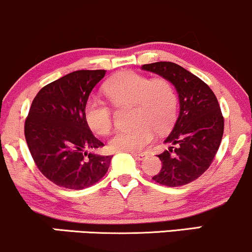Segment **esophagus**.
I'll return each instance as SVG.
<instances>
[{"instance_id":"34e87169","label":"esophagus","mask_w":252,"mask_h":252,"mask_svg":"<svg viewBox=\"0 0 252 252\" xmlns=\"http://www.w3.org/2000/svg\"><path fill=\"white\" fill-rule=\"evenodd\" d=\"M131 154L134 158H137V160H143V158L147 156V153H144V152L143 153H131Z\"/></svg>"}]
</instances>
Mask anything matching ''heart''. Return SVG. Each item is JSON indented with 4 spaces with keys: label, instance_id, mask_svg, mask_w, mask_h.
I'll return each instance as SVG.
<instances>
[{
    "label": "heart",
    "instance_id": "heart-1",
    "mask_svg": "<svg viewBox=\"0 0 252 252\" xmlns=\"http://www.w3.org/2000/svg\"><path fill=\"white\" fill-rule=\"evenodd\" d=\"M110 102L118 106L132 105L135 128L121 130L110 140L115 152H138L152 142L154 130L168 131L178 114V94L166 78L150 79L134 71L118 73L104 85ZM85 120L94 134L108 135L112 128V109L102 99L92 98L85 105Z\"/></svg>",
    "mask_w": 252,
    "mask_h": 252
}]
</instances>
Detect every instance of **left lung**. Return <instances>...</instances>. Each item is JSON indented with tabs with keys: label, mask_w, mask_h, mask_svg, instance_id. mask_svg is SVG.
I'll list each match as a JSON object with an SVG mask.
<instances>
[{
	"label": "left lung",
	"mask_w": 252,
	"mask_h": 252,
	"mask_svg": "<svg viewBox=\"0 0 252 252\" xmlns=\"http://www.w3.org/2000/svg\"><path fill=\"white\" fill-rule=\"evenodd\" d=\"M142 68L168 79L180 99V114L164 141L172 147L158 155L162 168L153 180L168 187L184 186L204 174L218 152L224 134L220 106L210 86L178 63L158 62Z\"/></svg>",
	"instance_id": "left-lung-1"
}]
</instances>
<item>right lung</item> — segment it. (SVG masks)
<instances>
[{
  "label": "right lung",
  "instance_id": "add662e5",
  "mask_svg": "<svg viewBox=\"0 0 252 252\" xmlns=\"http://www.w3.org/2000/svg\"><path fill=\"white\" fill-rule=\"evenodd\" d=\"M105 70H79L40 90L25 122V137L40 172L57 186L83 189L108 172L112 156L91 150L104 144L90 130L85 105Z\"/></svg>",
  "mask_w": 252,
  "mask_h": 252
}]
</instances>
